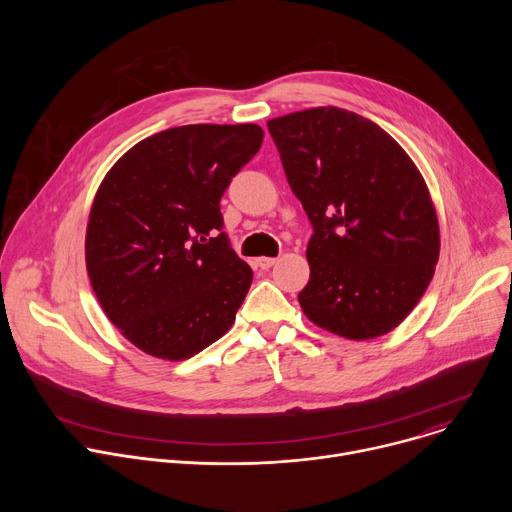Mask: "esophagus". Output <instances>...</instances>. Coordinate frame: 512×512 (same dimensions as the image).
Returning a JSON list of instances; mask_svg holds the SVG:
<instances>
[{
    "instance_id": "34e87169",
    "label": "esophagus",
    "mask_w": 512,
    "mask_h": 512,
    "mask_svg": "<svg viewBox=\"0 0 512 512\" xmlns=\"http://www.w3.org/2000/svg\"><path fill=\"white\" fill-rule=\"evenodd\" d=\"M255 263H257V267H261V269H269V267H273V265L277 263V259H275V257H257Z\"/></svg>"
}]
</instances>
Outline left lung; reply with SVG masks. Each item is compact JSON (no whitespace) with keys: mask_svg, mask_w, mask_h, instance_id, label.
<instances>
[{"mask_svg":"<svg viewBox=\"0 0 512 512\" xmlns=\"http://www.w3.org/2000/svg\"><path fill=\"white\" fill-rule=\"evenodd\" d=\"M314 235L300 306L348 340L397 328L440 259V225L427 184L401 145L371 119L314 107L267 121Z\"/></svg>","mask_w":512,"mask_h":512,"instance_id":"left-lung-1","label":"left lung"}]
</instances>
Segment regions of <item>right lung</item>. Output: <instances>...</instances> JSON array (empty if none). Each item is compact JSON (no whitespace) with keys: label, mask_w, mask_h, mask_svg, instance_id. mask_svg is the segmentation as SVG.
Instances as JSON below:
<instances>
[{"label":"right lung","mask_w":512,"mask_h":512,"mask_svg":"<svg viewBox=\"0 0 512 512\" xmlns=\"http://www.w3.org/2000/svg\"><path fill=\"white\" fill-rule=\"evenodd\" d=\"M261 141L255 123L172 127L103 178L87 271L109 322L145 354L186 360L233 326L253 271L231 249L218 202Z\"/></svg>","instance_id":"add662e5"}]
</instances>
